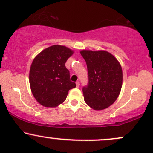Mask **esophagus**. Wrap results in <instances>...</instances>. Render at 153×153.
Wrapping results in <instances>:
<instances>
[{"label":"esophagus","mask_w":153,"mask_h":153,"mask_svg":"<svg viewBox=\"0 0 153 153\" xmlns=\"http://www.w3.org/2000/svg\"><path fill=\"white\" fill-rule=\"evenodd\" d=\"M76 87H79L80 83H79V81H77V82H76Z\"/></svg>","instance_id":"1"}]
</instances>
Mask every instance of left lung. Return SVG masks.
Here are the masks:
<instances>
[{"label":"left lung","instance_id":"8db88e82","mask_svg":"<svg viewBox=\"0 0 153 153\" xmlns=\"http://www.w3.org/2000/svg\"><path fill=\"white\" fill-rule=\"evenodd\" d=\"M87 66L88 84L82 88L84 101L95 110L112 105L123 84V70L114 56L105 51L80 52Z\"/></svg>","mask_w":153,"mask_h":153}]
</instances>
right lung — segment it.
I'll return each instance as SVG.
<instances>
[{
  "label": "right lung",
  "mask_w": 153,
  "mask_h": 153,
  "mask_svg": "<svg viewBox=\"0 0 153 153\" xmlns=\"http://www.w3.org/2000/svg\"><path fill=\"white\" fill-rule=\"evenodd\" d=\"M69 48L53 45L43 50L30 66L29 82L32 94L41 105L54 107L66 100L68 92L76 87L70 80L65 63L72 55Z\"/></svg>",
  "instance_id": "1"
}]
</instances>
